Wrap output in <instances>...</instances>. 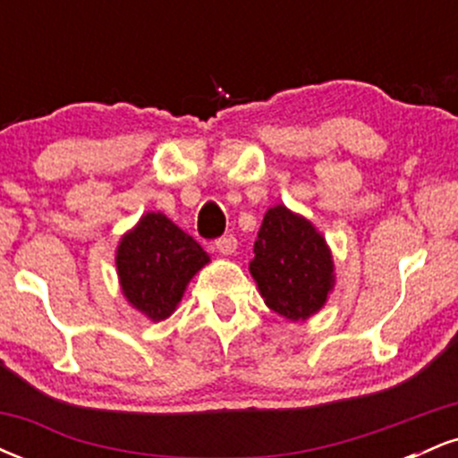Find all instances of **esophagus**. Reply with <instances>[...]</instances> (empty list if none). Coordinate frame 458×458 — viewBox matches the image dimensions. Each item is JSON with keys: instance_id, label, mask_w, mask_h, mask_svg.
Returning <instances> with one entry per match:
<instances>
[{"instance_id": "1", "label": "esophagus", "mask_w": 458, "mask_h": 458, "mask_svg": "<svg viewBox=\"0 0 458 458\" xmlns=\"http://www.w3.org/2000/svg\"><path fill=\"white\" fill-rule=\"evenodd\" d=\"M215 250H217L219 254H224V256L234 254V251H236V236L234 234L219 236V239L215 241Z\"/></svg>"}]
</instances>
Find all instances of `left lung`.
<instances>
[{"label": "left lung", "instance_id": "8db88e82", "mask_svg": "<svg viewBox=\"0 0 458 458\" xmlns=\"http://www.w3.org/2000/svg\"><path fill=\"white\" fill-rule=\"evenodd\" d=\"M250 271L267 306L291 320L318 312L334 286V260L325 239L282 204L262 219Z\"/></svg>", "mask_w": 458, "mask_h": 458}]
</instances>
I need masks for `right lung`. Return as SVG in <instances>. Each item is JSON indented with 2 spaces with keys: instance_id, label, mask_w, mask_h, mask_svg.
<instances>
[{
  "instance_id": "1",
  "label": "right lung",
  "mask_w": 458,
  "mask_h": 458,
  "mask_svg": "<svg viewBox=\"0 0 458 458\" xmlns=\"http://www.w3.org/2000/svg\"><path fill=\"white\" fill-rule=\"evenodd\" d=\"M207 262L198 241L161 213H146L115 256L124 297L155 323L174 312L189 280Z\"/></svg>"
}]
</instances>
